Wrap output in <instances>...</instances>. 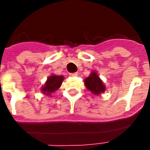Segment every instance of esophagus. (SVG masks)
Instances as JSON below:
<instances>
[{"mask_svg": "<svg viewBox=\"0 0 150 150\" xmlns=\"http://www.w3.org/2000/svg\"><path fill=\"white\" fill-rule=\"evenodd\" d=\"M69 75H70V76H71V77H75V76H77L78 73H76V72L70 73V74H69Z\"/></svg>", "mask_w": 150, "mask_h": 150, "instance_id": "obj_1", "label": "esophagus"}]
</instances>
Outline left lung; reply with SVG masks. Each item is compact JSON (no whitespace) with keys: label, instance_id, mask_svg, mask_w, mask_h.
<instances>
[{"label":"left lung","instance_id":"8db88e82","mask_svg":"<svg viewBox=\"0 0 150 150\" xmlns=\"http://www.w3.org/2000/svg\"><path fill=\"white\" fill-rule=\"evenodd\" d=\"M85 85L89 91L96 95L100 94L105 90V86L103 84L102 81L95 72L91 73L90 76L85 79Z\"/></svg>","mask_w":150,"mask_h":150}]
</instances>
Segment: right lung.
Wrapping results in <instances>:
<instances>
[{
  "label": "right lung",
  "mask_w": 150,
  "mask_h": 150,
  "mask_svg": "<svg viewBox=\"0 0 150 150\" xmlns=\"http://www.w3.org/2000/svg\"><path fill=\"white\" fill-rule=\"evenodd\" d=\"M63 79V76H57V75H52L48 78L45 86L42 88V91L43 92V93L50 95L51 93L56 91L57 89L61 86Z\"/></svg>",
  "instance_id": "right-lung-1"
}]
</instances>
